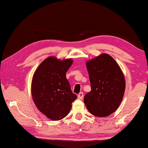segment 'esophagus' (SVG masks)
<instances>
[{
  "instance_id": "34e87169",
  "label": "esophagus",
  "mask_w": 148,
  "mask_h": 148,
  "mask_svg": "<svg viewBox=\"0 0 148 148\" xmlns=\"http://www.w3.org/2000/svg\"><path fill=\"white\" fill-rule=\"evenodd\" d=\"M77 97L79 99H80V100H82V99H83V98H84V93L83 92H80L79 94L77 95Z\"/></svg>"
}]
</instances>
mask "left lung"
<instances>
[{
	"mask_svg": "<svg viewBox=\"0 0 148 148\" xmlns=\"http://www.w3.org/2000/svg\"><path fill=\"white\" fill-rule=\"evenodd\" d=\"M91 91L84 96V103L91 114L105 117L118 108L125 90V79L120 66L108 54L86 62Z\"/></svg>",
	"mask_w": 148,
	"mask_h": 148,
	"instance_id": "left-lung-1",
	"label": "left lung"
}]
</instances>
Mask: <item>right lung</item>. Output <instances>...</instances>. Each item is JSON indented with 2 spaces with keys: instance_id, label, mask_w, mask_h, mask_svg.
I'll use <instances>...</instances> for the list:
<instances>
[{
  "instance_id": "1",
  "label": "right lung",
  "mask_w": 148,
  "mask_h": 148,
  "mask_svg": "<svg viewBox=\"0 0 148 148\" xmlns=\"http://www.w3.org/2000/svg\"><path fill=\"white\" fill-rule=\"evenodd\" d=\"M72 64L71 58L60 60L50 56L38 66L34 74L33 100L38 110L51 120L64 118L77 98L66 77V73Z\"/></svg>"
}]
</instances>
